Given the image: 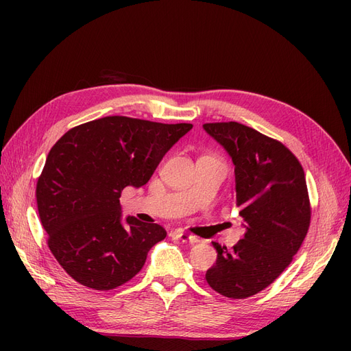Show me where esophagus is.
<instances>
[{"label": "esophagus", "instance_id": "34e87169", "mask_svg": "<svg viewBox=\"0 0 351 351\" xmlns=\"http://www.w3.org/2000/svg\"><path fill=\"white\" fill-rule=\"evenodd\" d=\"M171 237L183 241V243H197L199 241V239L196 236L189 234V232H184V231H174V232H171Z\"/></svg>", "mask_w": 351, "mask_h": 351}]
</instances>
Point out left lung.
Listing matches in <instances>:
<instances>
[{
  "label": "left lung",
  "instance_id": "8db88e82",
  "mask_svg": "<svg viewBox=\"0 0 351 351\" xmlns=\"http://www.w3.org/2000/svg\"><path fill=\"white\" fill-rule=\"evenodd\" d=\"M204 130L234 164V202L244 236L231 250L212 243L217 262L208 284L230 299L262 291L289 267L311 222L303 168L287 147L236 121L208 123Z\"/></svg>",
  "mask_w": 351,
  "mask_h": 351
}]
</instances>
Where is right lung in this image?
<instances>
[{
  "label": "right lung",
  "instance_id": "obj_1",
  "mask_svg": "<svg viewBox=\"0 0 351 351\" xmlns=\"http://www.w3.org/2000/svg\"><path fill=\"white\" fill-rule=\"evenodd\" d=\"M192 124L104 117L69 130L52 146L36 186L48 246L71 278L111 290L142 269L165 239L158 224L123 218V189L145 186Z\"/></svg>",
  "mask_w": 351,
  "mask_h": 351
}]
</instances>
